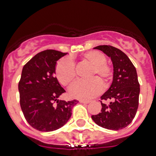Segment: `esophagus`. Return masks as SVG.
Listing matches in <instances>:
<instances>
[{
	"label": "esophagus",
	"instance_id": "obj_1",
	"mask_svg": "<svg viewBox=\"0 0 156 156\" xmlns=\"http://www.w3.org/2000/svg\"><path fill=\"white\" fill-rule=\"evenodd\" d=\"M79 102H80L81 104H88V103H90V101H89V100H79Z\"/></svg>",
	"mask_w": 156,
	"mask_h": 156
}]
</instances>
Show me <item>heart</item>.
<instances>
[{
    "label": "heart",
    "instance_id": "b5f03b06",
    "mask_svg": "<svg viewBox=\"0 0 156 156\" xmlns=\"http://www.w3.org/2000/svg\"><path fill=\"white\" fill-rule=\"evenodd\" d=\"M82 61L91 66L87 74L89 80L78 81L69 90L73 98L88 100L100 94L102 89L108 87L112 76L111 67L107 65L106 57L99 51H90L83 54ZM55 73L61 85L69 87L76 78L75 65L70 57H64L56 63Z\"/></svg>",
    "mask_w": 156,
    "mask_h": 156
}]
</instances>
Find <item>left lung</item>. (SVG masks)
Segmentation results:
<instances>
[{"mask_svg": "<svg viewBox=\"0 0 156 156\" xmlns=\"http://www.w3.org/2000/svg\"><path fill=\"white\" fill-rule=\"evenodd\" d=\"M102 51L112 60L113 79L111 87L101 96L102 108L91 118L103 128L119 130L133 121L138 107L140 85L137 71L126 54L110 45L94 48Z\"/></svg>", "mask_w": 156, "mask_h": 156, "instance_id": "8db88e82", "label": "left lung"}]
</instances>
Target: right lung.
<instances>
[{"mask_svg": "<svg viewBox=\"0 0 156 156\" xmlns=\"http://www.w3.org/2000/svg\"><path fill=\"white\" fill-rule=\"evenodd\" d=\"M67 53L45 50L33 56L23 66L18 90L20 106L26 120L42 132L56 130L69 121L77 100H59L66 92L54 76L56 61Z\"/></svg>", "mask_w": 156, "mask_h": 156, "instance_id": "right-lung-1", "label": "right lung"}]
</instances>
